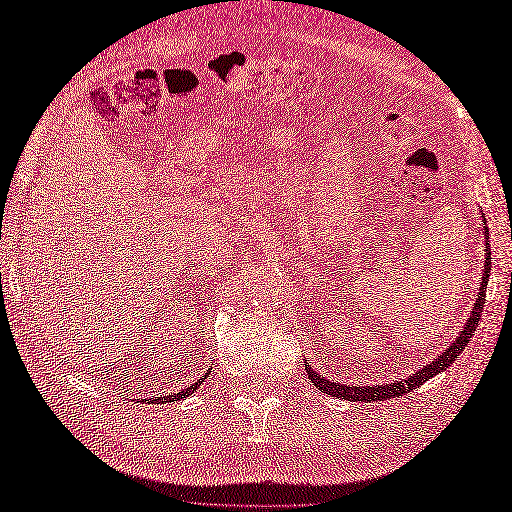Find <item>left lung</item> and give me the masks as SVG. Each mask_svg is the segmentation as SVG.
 Instances as JSON below:
<instances>
[{
    "label": "left lung",
    "mask_w": 512,
    "mask_h": 512,
    "mask_svg": "<svg viewBox=\"0 0 512 512\" xmlns=\"http://www.w3.org/2000/svg\"><path fill=\"white\" fill-rule=\"evenodd\" d=\"M484 217V215H482ZM484 270H482V279H480V292H477V299H475V306L471 317L466 319L464 330L458 334V339H455L447 350H444L438 358H433L429 365L420 367L416 374H411L407 380H394V383L389 385H376V387H361V385H341V383H332V380H325L323 376H319L317 372L310 365H306V372L308 378L314 383V387H319V391L323 394H330L336 398H343V400H350V402H374V400H387V398H396L402 394H409L411 389H418L422 383H427L429 378H433L436 374L444 372V369H449L453 365L455 358H458L464 347L469 345V341L473 339V332L477 328V323H480L482 317V310H484V301H486V286H488V277H491V246H488V228L484 226Z\"/></svg>",
    "instance_id": "left-lung-1"
}]
</instances>
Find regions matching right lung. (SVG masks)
<instances>
[{"instance_id":"add662e5","label":"right lung","mask_w":512,"mask_h":512,"mask_svg":"<svg viewBox=\"0 0 512 512\" xmlns=\"http://www.w3.org/2000/svg\"><path fill=\"white\" fill-rule=\"evenodd\" d=\"M211 374V367H209V372H206L200 380H198V383H193L191 387H187V389H182V391H178V394H171V396H160V398H149V402H173V400H182V398H187V396H191L193 394V391L195 389H198L202 383H204V380H206V376H209ZM147 402V400H145Z\"/></svg>"}]
</instances>
